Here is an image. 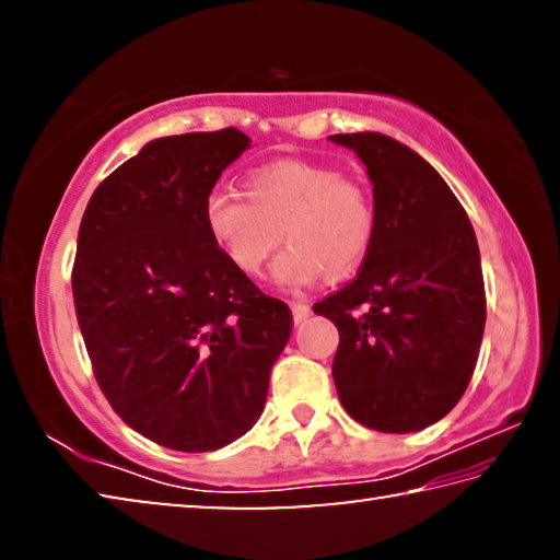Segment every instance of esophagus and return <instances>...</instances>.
Wrapping results in <instances>:
<instances>
[{
    "label": "esophagus",
    "mask_w": 560,
    "mask_h": 560,
    "mask_svg": "<svg viewBox=\"0 0 560 560\" xmlns=\"http://www.w3.org/2000/svg\"><path fill=\"white\" fill-rule=\"evenodd\" d=\"M291 314H293V320H296V324H303V320L311 316L308 303L306 301H291Z\"/></svg>",
    "instance_id": "obj_1"
}]
</instances>
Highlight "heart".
Here are the masks:
<instances>
[{
    "label": "heart",
    "mask_w": 560,
    "mask_h": 560,
    "mask_svg": "<svg viewBox=\"0 0 560 560\" xmlns=\"http://www.w3.org/2000/svg\"><path fill=\"white\" fill-rule=\"evenodd\" d=\"M244 195L212 189L205 197L207 234L246 277H259L281 236L273 267L283 287H306L326 269L343 273L371 249L377 210L363 179L314 160H277L244 177Z\"/></svg>",
    "instance_id": "1"
}]
</instances>
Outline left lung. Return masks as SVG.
Returning a JSON list of instances; mask_svg holds the SVG:
<instances>
[{
	"instance_id": "obj_1",
	"label": "left lung",
	"mask_w": 560,
	"mask_h": 560,
	"mask_svg": "<svg viewBox=\"0 0 560 560\" xmlns=\"http://www.w3.org/2000/svg\"><path fill=\"white\" fill-rule=\"evenodd\" d=\"M373 183L377 226L353 281L314 311L336 324L334 381L355 422L417 432L462 400L487 320L479 246L428 160L381 132H340Z\"/></svg>"
}]
</instances>
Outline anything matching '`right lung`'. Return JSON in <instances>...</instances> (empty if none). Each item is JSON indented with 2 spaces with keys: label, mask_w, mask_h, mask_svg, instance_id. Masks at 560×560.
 I'll return each instance as SVG.
<instances>
[{
  "label": "right lung",
  "mask_w": 560,
  "mask_h": 560,
  "mask_svg": "<svg viewBox=\"0 0 560 560\" xmlns=\"http://www.w3.org/2000/svg\"><path fill=\"white\" fill-rule=\"evenodd\" d=\"M249 148L236 128L148 143L83 212L71 271L93 375L132 430L212 452L257 422L291 311L232 267L202 205Z\"/></svg>",
  "instance_id": "add662e5"
}]
</instances>
